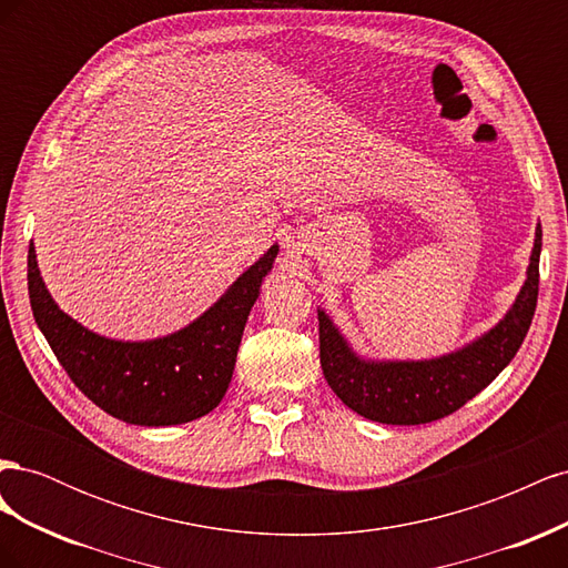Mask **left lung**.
Masks as SVG:
<instances>
[{"mask_svg":"<svg viewBox=\"0 0 568 568\" xmlns=\"http://www.w3.org/2000/svg\"><path fill=\"white\" fill-rule=\"evenodd\" d=\"M542 230L536 227L526 282L493 329L432 359H369L357 355L332 317L317 307L320 365L326 384L359 417L379 424H428L453 415L484 390L517 355L538 303Z\"/></svg>","mask_w":568,"mask_h":568,"instance_id":"obj_1","label":"left lung"}]
</instances>
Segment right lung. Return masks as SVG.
Returning <instances> with one entry per match:
<instances>
[{
	"instance_id": "right-lung-1",
	"label": "right lung",
	"mask_w": 568,
	"mask_h": 568,
	"mask_svg": "<svg viewBox=\"0 0 568 568\" xmlns=\"http://www.w3.org/2000/svg\"><path fill=\"white\" fill-rule=\"evenodd\" d=\"M277 253L280 246L272 244L184 329L149 341H118L90 332L61 311L30 244V307L61 367L97 407L136 426L184 424L209 415L225 398L248 313Z\"/></svg>"
}]
</instances>
